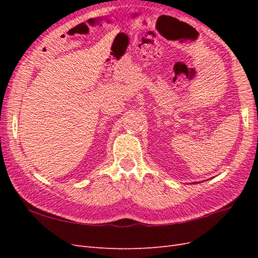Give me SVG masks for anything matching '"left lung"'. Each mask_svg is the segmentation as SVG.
Wrapping results in <instances>:
<instances>
[{
	"instance_id": "1",
	"label": "left lung",
	"mask_w": 258,
	"mask_h": 258,
	"mask_svg": "<svg viewBox=\"0 0 258 258\" xmlns=\"http://www.w3.org/2000/svg\"><path fill=\"white\" fill-rule=\"evenodd\" d=\"M196 183H197V182H195V183H192V184H196Z\"/></svg>"
}]
</instances>
